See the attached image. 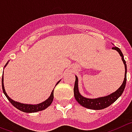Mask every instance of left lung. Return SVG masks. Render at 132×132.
<instances>
[{
	"instance_id": "1",
	"label": "left lung",
	"mask_w": 132,
	"mask_h": 132,
	"mask_svg": "<svg viewBox=\"0 0 132 132\" xmlns=\"http://www.w3.org/2000/svg\"><path fill=\"white\" fill-rule=\"evenodd\" d=\"M112 49L117 50L120 56L121 57V60H122V61L124 64L126 71H125V78L124 80H123V84H121V86L115 92L111 94L110 95L102 97V98H96V99H89V98H84L82 96H81L80 94L79 93L78 86V78L77 76H76L75 84H74V97H75V99L83 107L86 108L88 109H91V110H102V109L106 108L110 106L111 104H112L114 102H116L118 100V98L123 93L125 87H126V61H125L124 58H123V54H122V52H121V51L119 48L114 46L112 48Z\"/></svg>"
}]
</instances>
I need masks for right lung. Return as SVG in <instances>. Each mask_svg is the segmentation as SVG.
<instances>
[{
    "label": "right lung",
    "instance_id": "1",
    "mask_svg": "<svg viewBox=\"0 0 132 132\" xmlns=\"http://www.w3.org/2000/svg\"><path fill=\"white\" fill-rule=\"evenodd\" d=\"M7 64L8 62L4 66H6V65ZM59 82L60 81H58L56 85H57V84L59 83ZM2 88H3V92H4V95H5L6 97L7 98V99L9 100V102H11V104L14 106V107L16 108L18 110L22 111V112H26V113H33V112H39V111L45 110L46 108H47L50 106V104H52V101H53V99H54V90H52L51 95H50V97H49L46 100H45L44 102H43L40 103V104H37V105H30V104H21V103L17 102L12 100L9 98V96L6 94L5 90H4V84H3V78H2Z\"/></svg>",
    "mask_w": 132,
    "mask_h": 132
}]
</instances>
